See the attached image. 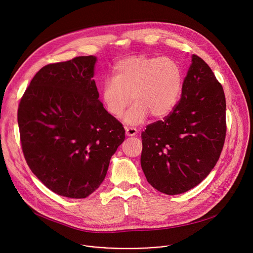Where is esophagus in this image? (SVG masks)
<instances>
[{
    "label": "esophagus",
    "mask_w": 253,
    "mask_h": 253,
    "mask_svg": "<svg viewBox=\"0 0 253 253\" xmlns=\"http://www.w3.org/2000/svg\"><path fill=\"white\" fill-rule=\"evenodd\" d=\"M125 131L127 136H135L138 133L137 129L134 127H125Z\"/></svg>",
    "instance_id": "34e87169"
}]
</instances>
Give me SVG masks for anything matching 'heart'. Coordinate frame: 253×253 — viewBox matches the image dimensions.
I'll return each instance as SVG.
<instances>
[{"instance_id": "1", "label": "heart", "mask_w": 253, "mask_h": 253, "mask_svg": "<svg viewBox=\"0 0 253 253\" xmlns=\"http://www.w3.org/2000/svg\"><path fill=\"white\" fill-rule=\"evenodd\" d=\"M183 86V72L170 57L131 56L116 63L113 77L102 86V101L107 112L120 117L128 105L124 121L136 125L149 114L162 118L175 108Z\"/></svg>"}]
</instances>
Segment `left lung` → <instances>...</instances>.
Segmentation results:
<instances>
[{
  "label": "left lung",
  "instance_id": "8db88e82",
  "mask_svg": "<svg viewBox=\"0 0 253 253\" xmlns=\"http://www.w3.org/2000/svg\"><path fill=\"white\" fill-rule=\"evenodd\" d=\"M173 111L142 132L141 167L152 187L184 193L217 163L226 135L225 95L210 67L192 55Z\"/></svg>",
  "mask_w": 253,
  "mask_h": 253
}]
</instances>
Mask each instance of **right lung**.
<instances>
[{"mask_svg": "<svg viewBox=\"0 0 253 253\" xmlns=\"http://www.w3.org/2000/svg\"><path fill=\"white\" fill-rule=\"evenodd\" d=\"M95 56L49 64L19 105L22 149L32 172L53 192L86 198L103 182L125 139L122 124L99 100Z\"/></svg>", "mask_w": 253, "mask_h": 253, "instance_id": "1", "label": "right lung"}]
</instances>
